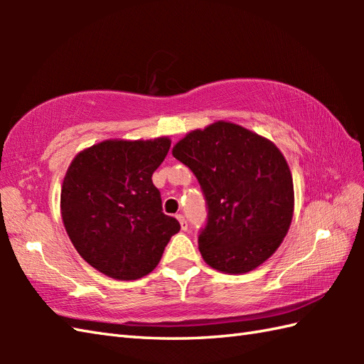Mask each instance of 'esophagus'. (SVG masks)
I'll return each mask as SVG.
<instances>
[{
  "instance_id": "1",
  "label": "esophagus",
  "mask_w": 364,
  "mask_h": 364,
  "mask_svg": "<svg viewBox=\"0 0 364 364\" xmlns=\"http://www.w3.org/2000/svg\"><path fill=\"white\" fill-rule=\"evenodd\" d=\"M175 218L178 219V222H180V225H181V230H188V220L184 219V215L183 214H176Z\"/></svg>"
}]
</instances>
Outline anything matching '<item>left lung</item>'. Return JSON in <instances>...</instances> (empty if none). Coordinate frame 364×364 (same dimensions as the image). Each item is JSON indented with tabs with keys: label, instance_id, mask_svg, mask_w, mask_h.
I'll list each match as a JSON object with an SVG mask.
<instances>
[{
	"label": "left lung",
	"instance_id": "1",
	"mask_svg": "<svg viewBox=\"0 0 364 364\" xmlns=\"http://www.w3.org/2000/svg\"><path fill=\"white\" fill-rule=\"evenodd\" d=\"M172 154L200 183L208 208L198 249L225 274L257 269L280 247L292 220L294 184L282 151L230 122L196 129Z\"/></svg>",
	"mask_w": 364,
	"mask_h": 364
}]
</instances>
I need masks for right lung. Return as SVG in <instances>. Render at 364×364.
Returning <instances> with one entry per match:
<instances>
[{"label":"right lung","instance_id":"1","mask_svg":"<svg viewBox=\"0 0 364 364\" xmlns=\"http://www.w3.org/2000/svg\"><path fill=\"white\" fill-rule=\"evenodd\" d=\"M168 149V137L103 141L76 154L67 170L60 191L67 235L84 261L115 280L150 274L180 231L151 181Z\"/></svg>","mask_w":364,"mask_h":364}]
</instances>
